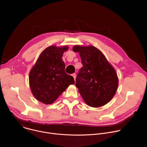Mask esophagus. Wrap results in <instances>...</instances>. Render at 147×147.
Here are the masks:
<instances>
[{
  "label": "esophagus",
  "mask_w": 147,
  "mask_h": 147,
  "mask_svg": "<svg viewBox=\"0 0 147 147\" xmlns=\"http://www.w3.org/2000/svg\"><path fill=\"white\" fill-rule=\"evenodd\" d=\"M71 76L73 77V78H74V80H76V74H75V73H73V74H71Z\"/></svg>",
  "instance_id": "34e87169"
}]
</instances>
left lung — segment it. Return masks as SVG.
Instances as JSON below:
<instances>
[{"label":"left lung","mask_w":147,"mask_h":147,"mask_svg":"<svg viewBox=\"0 0 147 147\" xmlns=\"http://www.w3.org/2000/svg\"><path fill=\"white\" fill-rule=\"evenodd\" d=\"M83 67L76 80V86L86 102L92 107H100L108 103L117 90L118 79L113 67L100 50L92 46H75Z\"/></svg>","instance_id":"8db88e82"}]
</instances>
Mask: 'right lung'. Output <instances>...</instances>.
Masks as SVG:
<instances>
[{"label": "right lung", "instance_id": "add662e5", "mask_svg": "<svg viewBox=\"0 0 147 147\" xmlns=\"http://www.w3.org/2000/svg\"><path fill=\"white\" fill-rule=\"evenodd\" d=\"M67 46H51L39 56L29 73V84L33 95L45 104L55 102L70 84L74 78L65 72L62 57Z\"/></svg>", "mask_w": 147, "mask_h": 147}]
</instances>
